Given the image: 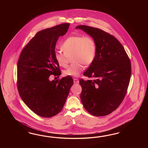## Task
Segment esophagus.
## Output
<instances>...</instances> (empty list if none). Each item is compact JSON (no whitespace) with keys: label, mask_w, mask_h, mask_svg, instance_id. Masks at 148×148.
Masks as SVG:
<instances>
[{"label":"esophagus","mask_w":148,"mask_h":148,"mask_svg":"<svg viewBox=\"0 0 148 148\" xmlns=\"http://www.w3.org/2000/svg\"><path fill=\"white\" fill-rule=\"evenodd\" d=\"M73 80H74V84H78L79 82V80L77 79H76V78H74Z\"/></svg>","instance_id":"obj_1"}]
</instances>
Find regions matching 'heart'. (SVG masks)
Here are the masks:
<instances>
[{
    "label": "heart",
    "instance_id": "1",
    "mask_svg": "<svg viewBox=\"0 0 148 148\" xmlns=\"http://www.w3.org/2000/svg\"><path fill=\"white\" fill-rule=\"evenodd\" d=\"M63 53L58 51L55 58L58 65L66 67L68 58L72 56V64L63 71L65 76H78L84 69V64L90 66L94 61L96 45L94 40L88 36H72L68 37L61 45Z\"/></svg>",
    "mask_w": 148,
    "mask_h": 148
}]
</instances>
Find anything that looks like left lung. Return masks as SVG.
<instances>
[{"label": "left lung", "instance_id": "1", "mask_svg": "<svg viewBox=\"0 0 148 148\" xmlns=\"http://www.w3.org/2000/svg\"><path fill=\"white\" fill-rule=\"evenodd\" d=\"M76 28L92 37L96 45L94 61L84 73L95 79L79 81L82 103L90 114L106 116L119 106L126 94L131 74L130 58L120 42L109 33L84 25Z\"/></svg>", "mask_w": 148, "mask_h": 148}]
</instances>
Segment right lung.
Segmentation results:
<instances>
[{
	"label": "right lung",
	"mask_w": 148,
	"mask_h": 148,
	"mask_svg": "<svg viewBox=\"0 0 148 148\" xmlns=\"http://www.w3.org/2000/svg\"><path fill=\"white\" fill-rule=\"evenodd\" d=\"M69 23H62L38 32L19 56L17 63V88L20 97L32 112L50 118L62 110L73 84L71 76L49 80L50 75L61 72L55 58V48Z\"/></svg>",
	"instance_id": "obj_1"
}]
</instances>
